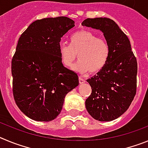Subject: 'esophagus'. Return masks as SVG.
I'll return each mask as SVG.
<instances>
[{
  "label": "esophagus",
  "mask_w": 148,
  "mask_h": 148,
  "mask_svg": "<svg viewBox=\"0 0 148 148\" xmlns=\"http://www.w3.org/2000/svg\"><path fill=\"white\" fill-rule=\"evenodd\" d=\"M78 82H79V84H83V83H84V82H85L86 81L84 80V78H81V77H79V78H78Z\"/></svg>",
  "instance_id": "34e87169"
}]
</instances>
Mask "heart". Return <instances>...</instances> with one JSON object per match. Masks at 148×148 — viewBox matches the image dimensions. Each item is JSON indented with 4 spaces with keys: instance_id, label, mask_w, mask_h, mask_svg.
I'll list each match as a JSON object with an SVG mask.
<instances>
[{
    "instance_id": "heart-1",
    "label": "heart",
    "mask_w": 148,
    "mask_h": 148,
    "mask_svg": "<svg viewBox=\"0 0 148 148\" xmlns=\"http://www.w3.org/2000/svg\"><path fill=\"white\" fill-rule=\"evenodd\" d=\"M59 54L63 65L70 67L78 54L79 58L73 69L81 73H97L108 63L110 47L108 42L89 30H81L73 34L70 45L61 43Z\"/></svg>"
}]
</instances>
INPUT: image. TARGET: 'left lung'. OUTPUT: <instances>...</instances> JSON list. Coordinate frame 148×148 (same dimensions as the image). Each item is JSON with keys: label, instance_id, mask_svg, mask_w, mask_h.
<instances>
[{"label": "left lung", "instance_id": "1", "mask_svg": "<svg viewBox=\"0 0 148 148\" xmlns=\"http://www.w3.org/2000/svg\"><path fill=\"white\" fill-rule=\"evenodd\" d=\"M82 24L101 30L110 47L105 66L87 80L92 93L86 99V109L98 121H113L128 109L136 93V58L127 36L113 20L87 18Z\"/></svg>", "mask_w": 148, "mask_h": 148}]
</instances>
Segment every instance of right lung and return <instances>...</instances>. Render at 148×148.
<instances>
[{
    "mask_svg": "<svg viewBox=\"0 0 148 148\" xmlns=\"http://www.w3.org/2000/svg\"><path fill=\"white\" fill-rule=\"evenodd\" d=\"M74 27L67 17L43 18L19 38L12 59V92L18 108L32 120L55 119L66 94L78 85V75L64 66L59 54L61 38Z\"/></svg>",
    "mask_w": 148,
    "mask_h": 148,
    "instance_id": "1",
    "label": "right lung"
}]
</instances>
